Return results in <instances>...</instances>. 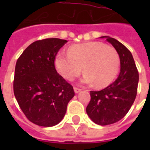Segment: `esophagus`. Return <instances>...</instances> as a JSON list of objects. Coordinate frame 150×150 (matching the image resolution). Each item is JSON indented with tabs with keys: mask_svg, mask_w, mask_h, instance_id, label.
I'll use <instances>...</instances> for the list:
<instances>
[{
	"mask_svg": "<svg viewBox=\"0 0 150 150\" xmlns=\"http://www.w3.org/2000/svg\"><path fill=\"white\" fill-rule=\"evenodd\" d=\"M81 90H82V89H79V88H77V87H75V88H74V91H75V93H79Z\"/></svg>",
	"mask_w": 150,
	"mask_h": 150,
	"instance_id": "1",
	"label": "esophagus"
}]
</instances>
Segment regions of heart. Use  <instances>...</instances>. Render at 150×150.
<instances>
[{"instance_id": "heart-1", "label": "heart", "mask_w": 150, "mask_h": 150, "mask_svg": "<svg viewBox=\"0 0 150 150\" xmlns=\"http://www.w3.org/2000/svg\"><path fill=\"white\" fill-rule=\"evenodd\" d=\"M55 67L61 76L72 81L83 71L86 85L98 88L109 86L116 78L120 68L118 53L113 47L101 42H89L71 46L68 53L59 52Z\"/></svg>"}]
</instances>
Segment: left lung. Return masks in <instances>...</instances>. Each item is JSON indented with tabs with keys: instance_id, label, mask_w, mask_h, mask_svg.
<instances>
[{
	"instance_id": "1",
	"label": "left lung",
	"mask_w": 150,
	"mask_h": 150,
	"mask_svg": "<svg viewBox=\"0 0 150 150\" xmlns=\"http://www.w3.org/2000/svg\"><path fill=\"white\" fill-rule=\"evenodd\" d=\"M118 53L121 71L113 83L100 91H90L91 100L86 113L94 123L111 125L125 116L135 101L139 83V72L128 48L110 36H102Z\"/></svg>"
}]
</instances>
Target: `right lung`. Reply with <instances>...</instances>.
<instances>
[{
  "instance_id": "right-lung-1",
  "label": "right lung",
  "mask_w": 150,
  "mask_h": 150,
  "mask_svg": "<svg viewBox=\"0 0 150 150\" xmlns=\"http://www.w3.org/2000/svg\"><path fill=\"white\" fill-rule=\"evenodd\" d=\"M67 42L58 38L35 41L16 62L14 94L28 120L39 126L57 125L75 96L72 86L54 66L57 52Z\"/></svg>"
}]
</instances>
